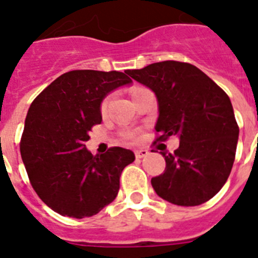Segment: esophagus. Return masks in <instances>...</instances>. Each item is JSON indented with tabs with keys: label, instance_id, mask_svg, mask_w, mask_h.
I'll list each match as a JSON object with an SVG mask.
<instances>
[{
	"label": "esophagus",
	"instance_id": "esophagus-1",
	"mask_svg": "<svg viewBox=\"0 0 258 258\" xmlns=\"http://www.w3.org/2000/svg\"><path fill=\"white\" fill-rule=\"evenodd\" d=\"M134 154H136L137 159H142V157H145L149 155V151H147L146 149H141V150H136V152H134Z\"/></svg>",
	"mask_w": 258,
	"mask_h": 258
}]
</instances>
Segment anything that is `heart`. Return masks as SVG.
<instances>
[{
  "label": "heart",
  "instance_id": "obj_1",
  "mask_svg": "<svg viewBox=\"0 0 258 258\" xmlns=\"http://www.w3.org/2000/svg\"><path fill=\"white\" fill-rule=\"evenodd\" d=\"M140 89H142V88H140V86L134 88L133 90H132V97H133V95L136 94L138 90H140ZM109 102H111V95H107V97H104L103 99H102V102H101V112L102 113L107 112V109H108V106H109ZM126 137H127V134H126Z\"/></svg>",
  "mask_w": 258,
  "mask_h": 258
}]
</instances>
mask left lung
<instances>
[{
    "label": "left lung",
    "mask_w": 258,
    "mask_h": 258,
    "mask_svg": "<svg viewBox=\"0 0 258 258\" xmlns=\"http://www.w3.org/2000/svg\"><path fill=\"white\" fill-rule=\"evenodd\" d=\"M126 74L156 94V141L179 137L173 154L161 152L166 165L151 179L154 190L175 206L208 202L226 183L235 160L239 126L229 95L184 61H159Z\"/></svg>",
    "instance_id": "8db88e82"
}]
</instances>
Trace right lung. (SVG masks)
Returning <instances> with one entry per match:
<instances>
[{
  "mask_svg": "<svg viewBox=\"0 0 258 258\" xmlns=\"http://www.w3.org/2000/svg\"><path fill=\"white\" fill-rule=\"evenodd\" d=\"M129 83L117 71H70L32 102L20 155L33 190L56 213L90 217L115 200L122 169L136 159L133 151L109 147L94 156L85 142L102 121V99Z\"/></svg>",
  "mask_w": 258,
  "mask_h": 258,
  "instance_id": "1",
  "label": "right lung"
}]
</instances>
